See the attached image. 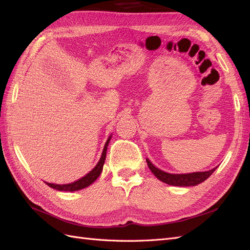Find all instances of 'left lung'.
<instances>
[{"instance_id":"obj_1","label":"left lung","mask_w":250,"mask_h":250,"mask_svg":"<svg viewBox=\"0 0 250 250\" xmlns=\"http://www.w3.org/2000/svg\"><path fill=\"white\" fill-rule=\"evenodd\" d=\"M146 162L148 164V167L154 174L156 178L160 179L163 183L170 185V186H177V187H191V186H197L204 180L208 179L214 171L217 169L214 168L208 171L204 172H194V173H188V174H171L165 171H162L151 163L148 158H146Z\"/></svg>"}]
</instances>
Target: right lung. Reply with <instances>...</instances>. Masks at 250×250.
I'll return each mask as SVG.
<instances>
[{
	"label": "right lung",
	"instance_id": "add662e5",
	"mask_svg": "<svg viewBox=\"0 0 250 250\" xmlns=\"http://www.w3.org/2000/svg\"><path fill=\"white\" fill-rule=\"evenodd\" d=\"M110 139H111V137H109L108 140L106 141V143H105V146L103 148V152H102V155L100 157V161L98 162V164L96 165V167L89 173H87L85 176H83L80 179L74 181V183L66 184V185H55V184H49V183H46V184L49 187H51L52 188H55V190H58V191H64V192L78 191V190H81V188H84L88 187L89 185H92L94 181L98 177H99V175L102 172L105 158H106V150H107V146H108Z\"/></svg>",
	"mask_w": 250,
	"mask_h": 250
}]
</instances>
